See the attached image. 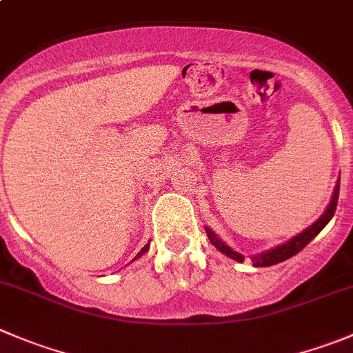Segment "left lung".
I'll list each match as a JSON object with an SVG mask.
<instances>
[{"mask_svg":"<svg viewBox=\"0 0 353 353\" xmlns=\"http://www.w3.org/2000/svg\"><path fill=\"white\" fill-rule=\"evenodd\" d=\"M338 194H340V183H336V186H334L333 196H331V201H330V205H327L326 210H324V214L321 215V217L317 219L312 225H309L305 231H302L300 234H296L295 238L288 239V241L283 243V245L276 246V248H272V250H268V252L259 253V255H253L252 256L253 265H255V268H269V265H274V263H279V262H283V260L290 259V256L296 255L300 250L305 248V246L309 245V243L312 241V239L316 238L321 231H323L324 225H326L327 222L333 219L334 210H336V205H338ZM205 231H207V236H208V239H210V243L219 250V252L224 253V255H228L229 259L236 260V262H243V260H245V256H243L241 253L234 252L231 246L225 245V243L222 241V239L219 238V236L215 234L212 229L205 228Z\"/></svg>","mask_w":353,"mask_h":353,"instance_id":"1","label":"left lung"}]
</instances>
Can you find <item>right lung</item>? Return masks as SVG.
<instances>
[{
    "label": "right lung",
    "instance_id": "obj_1",
    "mask_svg": "<svg viewBox=\"0 0 353 353\" xmlns=\"http://www.w3.org/2000/svg\"><path fill=\"white\" fill-rule=\"evenodd\" d=\"M148 248H150V243H146V245H145V246H143V248H141V252H139V253H138V255H136V256H134V259H132V260H136V259H139V256H141V255H145V253H146V252H148Z\"/></svg>",
    "mask_w": 353,
    "mask_h": 353
}]
</instances>
